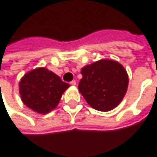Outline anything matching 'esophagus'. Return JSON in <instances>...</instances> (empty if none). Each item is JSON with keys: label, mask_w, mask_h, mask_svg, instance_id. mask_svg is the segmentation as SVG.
Here are the masks:
<instances>
[{"label": "esophagus", "mask_w": 157, "mask_h": 157, "mask_svg": "<svg viewBox=\"0 0 157 157\" xmlns=\"http://www.w3.org/2000/svg\"><path fill=\"white\" fill-rule=\"evenodd\" d=\"M70 83H71V86H75V85H76V82H75V81H72V82H71Z\"/></svg>", "instance_id": "esophagus-1"}]
</instances>
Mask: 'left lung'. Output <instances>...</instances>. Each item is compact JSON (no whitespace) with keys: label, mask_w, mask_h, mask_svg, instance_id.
Returning a JSON list of instances; mask_svg holds the SVG:
<instances>
[{"label":"left lung","mask_w":157,"mask_h":157,"mask_svg":"<svg viewBox=\"0 0 157 157\" xmlns=\"http://www.w3.org/2000/svg\"><path fill=\"white\" fill-rule=\"evenodd\" d=\"M79 91L87 104L99 111H109L119 105L127 93L128 75L117 61L101 59L82 69Z\"/></svg>","instance_id":"left-lung-1"}]
</instances>
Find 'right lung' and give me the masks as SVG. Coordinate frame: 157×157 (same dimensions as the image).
Returning a JSON list of instances; mask_svg holds the SVG:
<instances>
[{
    "mask_svg": "<svg viewBox=\"0 0 157 157\" xmlns=\"http://www.w3.org/2000/svg\"><path fill=\"white\" fill-rule=\"evenodd\" d=\"M69 86L52 71L46 68H37L22 77L19 94L27 107L44 115L55 109Z\"/></svg>",
    "mask_w": 157,
    "mask_h": 157,
    "instance_id": "1",
    "label": "right lung"
}]
</instances>
